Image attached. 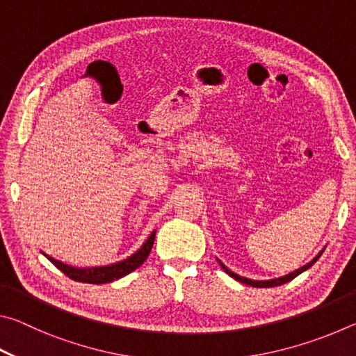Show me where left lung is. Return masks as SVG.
Masks as SVG:
<instances>
[{
  "label": "left lung",
  "instance_id": "1",
  "mask_svg": "<svg viewBox=\"0 0 356 356\" xmlns=\"http://www.w3.org/2000/svg\"><path fill=\"white\" fill-rule=\"evenodd\" d=\"M322 252H323V250L318 252V254L312 259L311 262H308L306 265H303V267L301 268H298V270H295V272H292V273H289V275H286V276H281V278H276V280H268V281H254V280H248V278H243V276H238V275H236L234 272H231V270H229L225 264H221V267H222V270H225V272L231 276V278H234V280H237L238 282H243V284H246V286H251V287H275V286H281V284H286V282H289V281H292L293 278H297V276L300 275V273H303L305 270H308L309 267H312V265L316 264V261L318 257L322 256Z\"/></svg>",
  "mask_w": 356,
  "mask_h": 356
}]
</instances>
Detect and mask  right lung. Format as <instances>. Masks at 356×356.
I'll use <instances>...</instances> for the list:
<instances>
[{
    "instance_id": "obj_1",
    "label": "right lung",
    "mask_w": 356,
    "mask_h": 356,
    "mask_svg": "<svg viewBox=\"0 0 356 356\" xmlns=\"http://www.w3.org/2000/svg\"><path fill=\"white\" fill-rule=\"evenodd\" d=\"M155 240V231L150 234L149 238L143 243V246L138 250L135 254H131L130 257L124 259V261L111 264V265H105V267H92V268H75L70 267V265H65L63 262L56 261L50 256H47L48 261H50L53 265L61 270V272L69 276L70 280L78 281V282H88V284H105V282H111L114 280L122 278V276L129 275L136 270L140 265L146 261L150 250H152Z\"/></svg>"
}]
</instances>
